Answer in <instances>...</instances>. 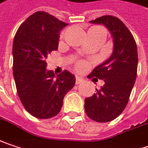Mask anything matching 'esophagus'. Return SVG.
<instances>
[{"mask_svg":"<svg viewBox=\"0 0 148 148\" xmlns=\"http://www.w3.org/2000/svg\"><path fill=\"white\" fill-rule=\"evenodd\" d=\"M83 79L82 78H81V77H76V84H81L82 82H83Z\"/></svg>","mask_w":148,"mask_h":148,"instance_id":"obj_1","label":"esophagus"}]
</instances>
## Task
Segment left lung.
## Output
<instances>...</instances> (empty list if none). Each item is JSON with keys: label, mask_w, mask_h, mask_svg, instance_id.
Listing matches in <instances>:
<instances>
[{"label": "left lung", "mask_w": 148, "mask_h": 148, "mask_svg": "<svg viewBox=\"0 0 148 148\" xmlns=\"http://www.w3.org/2000/svg\"><path fill=\"white\" fill-rule=\"evenodd\" d=\"M102 24L113 39V52L88 75L101 79L104 85L92 97L85 99L86 115L97 122H111L123 112L137 77V47L127 27L120 19L103 16L90 21Z\"/></svg>", "instance_id": "8db88e82"}]
</instances>
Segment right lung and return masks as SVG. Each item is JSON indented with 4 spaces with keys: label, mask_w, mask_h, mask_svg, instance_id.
I'll return each instance as SVG.
<instances>
[{
    "label": "right lung",
    "mask_w": 148,
    "mask_h": 148,
    "mask_svg": "<svg viewBox=\"0 0 148 148\" xmlns=\"http://www.w3.org/2000/svg\"><path fill=\"white\" fill-rule=\"evenodd\" d=\"M68 25L44 11L30 16L21 25L13 41V76L20 100L35 117L57 115L63 98L76 78L68 71L56 75L47 70L46 59L58 48L60 32Z\"/></svg>",
    "instance_id": "1"
}]
</instances>
